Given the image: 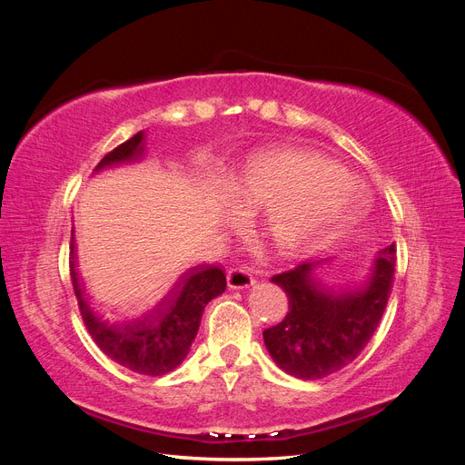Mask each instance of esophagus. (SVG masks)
<instances>
[{
    "instance_id": "1",
    "label": "esophagus",
    "mask_w": 465,
    "mask_h": 465,
    "mask_svg": "<svg viewBox=\"0 0 465 465\" xmlns=\"http://www.w3.org/2000/svg\"><path fill=\"white\" fill-rule=\"evenodd\" d=\"M227 281H229L231 289H248L256 283L254 275H252L246 267H234V270L229 272Z\"/></svg>"
}]
</instances>
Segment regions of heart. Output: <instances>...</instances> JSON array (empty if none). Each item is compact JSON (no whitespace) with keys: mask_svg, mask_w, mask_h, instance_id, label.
<instances>
[{"mask_svg":"<svg viewBox=\"0 0 465 465\" xmlns=\"http://www.w3.org/2000/svg\"><path fill=\"white\" fill-rule=\"evenodd\" d=\"M227 188L223 223L236 227L242 207H260V227L283 258L312 254L364 211L361 182L326 154L304 147L254 153L231 173Z\"/></svg>","mask_w":465,"mask_h":465,"instance_id":"obj_1","label":"heart"}]
</instances>
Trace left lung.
Segmentation results:
<instances>
[{
    "mask_svg": "<svg viewBox=\"0 0 465 465\" xmlns=\"http://www.w3.org/2000/svg\"><path fill=\"white\" fill-rule=\"evenodd\" d=\"M328 262H306L272 277L287 292L289 312L263 331V343L281 371L302 380L341 371L367 347L390 299L396 246L378 252L361 283L326 279Z\"/></svg>",
    "mask_w": 465,
    "mask_h": 465,
    "instance_id": "obj_1",
    "label": "left lung"
}]
</instances>
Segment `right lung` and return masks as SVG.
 <instances>
[{
  "label": "right lung",
  "mask_w": 465,
  "mask_h": 465,
  "mask_svg": "<svg viewBox=\"0 0 465 465\" xmlns=\"http://www.w3.org/2000/svg\"><path fill=\"white\" fill-rule=\"evenodd\" d=\"M145 157V134L139 132L114 151L104 154L94 173L106 166L137 163ZM74 232L69 244L72 263V283L81 311V318L104 355L145 376H163L173 372L186 359L188 351L198 335L202 314L209 301H213L227 289L219 265H195L182 272L166 283L159 299L149 306L122 312L106 308L94 301L83 287L75 270Z\"/></svg>",
  "instance_id": "1"
}]
</instances>
